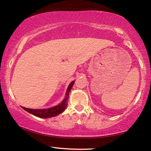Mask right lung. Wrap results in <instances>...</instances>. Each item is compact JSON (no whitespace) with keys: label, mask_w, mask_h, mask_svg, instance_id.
Segmentation results:
<instances>
[{"label":"right lung","mask_w":151,"mask_h":151,"mask_svg":"<svg viewBox=\"0 0 151 151\" xmlns=\"http://www.w3.org/2000/svg\"><path fill=\"white\" fill-rule=\"evenodd\" d=\"M74 84V81H72L71 83L69 84L67 91H66L65 98H64L63 100L61 102V103L58 104L57 106H54V107L45 108V109H32V108H27L24 107L22 108H23L25 111L29 112V113L40 118H50L52 117V116H57L58 114L62 113V112L65 110V108H67L68 98H69V92L70 90H71Z\"/></svg>","instance_id":"obj_1"}]
</instances>
